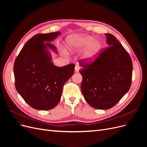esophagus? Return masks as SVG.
<instances>
[{"label":"esophagus","mask_w":147,"mask_h":147,"mask_svg":"<svg viewBox=\"0 0 147 147\" xmlns=\"http://www.w3.org/2000/svg\"><path fill=\"white\" fill-rule=\"evenodd\" d=\"M80 65L77 64L76 65H75V72H78L80 71Z\"/></svg>","instance_id":"obj_1"}]
</instances>
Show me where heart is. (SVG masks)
Here are the masks:
<instances>
[{
    "instance_id": "obj_1",
    "label": "heart",
    "mask_w": 147,
    "mask_h": 147,
    "mask_svg": "<svg viewBox=\"0 0 147 147\" xmlns=\"http://www.w3.org/2000/svg\"><path fill=\"white\" fill-rule=\"evenodd\" d=\"M66 47L71 52L79 51L84 49L82 58L86 63L94 62L99 56L102 48L100 40L84 34L71 35L66 38Z\"/></svg>"
}]
</instances>
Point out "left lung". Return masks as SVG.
Returning <instances> with one entry per match:
<instances>
[{"label":"left lung","instance_id":"left-lung-1","mask_svg":"<svg viewBox=\"0 0 147 147\" xmlns=\"http://www.w3.org/2000/svg\"><path fill=\"white\" fill-rule=\"evenodd\" d=\"M109 47L91 64L80 61L81 90L92 107L107 110L116 105L129 90L132 63L129 55L117 38L105 34Z\"/></svg>","mask_w":147,"mask_h":147}]
</instances>
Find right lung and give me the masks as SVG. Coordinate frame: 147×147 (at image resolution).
<instances>
[{"label":"right lung","mask_w":147,"mask_h":147,"mask_svg":"<svg viewBox=\"0 0 147 147\" xmlns=\"http://www.w3.org/2000/svg\"><path fill=\"white\" fill-rule=\"evenodd\" d=\"M60 32L39 34L26 42L15 61L18 92L33 109L50 110L61 100L64 83L74 74L75 64L58 67L51 62L50 50L57 54L52 42Z\"/></svg>","instance_id":"1"}]
</instances>
